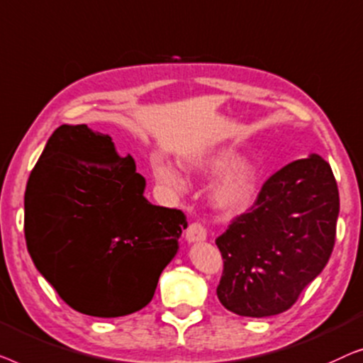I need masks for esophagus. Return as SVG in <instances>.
Returning <instances> with one entry per match:
<instances>
[{"label": "esophagus", "mask_w": 363, "mask_h": 363, "mask_svg": "<svg viewBox=\"0 0 363 363\" xmlns=\"http://www.w3.org/2000/svg\"><path fill=\"white\" fill-rule=\"evenodd\" d=\"M207 238V230L203 228L199 222H194L187 227L186 230V240L189 243H196V242H203Z\"/></svg>", "instance_id": "34e87169"}]
</instances>
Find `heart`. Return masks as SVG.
Returning a JSON list of instances; mask_svg holds the SVG:
<instances>
[{
  "instance_id": "b5f03b06",
  "label": "heart",
  "mask_w": 363,
  "mask_h": 363,
  "mask_svg": "<svg viewBox=\"0 0 363 363\" xmlns=\"http://www.w3.org/2000/svg\"><path fill=\"white\" fill-rule=\"evenodd\" d=\"M187 166L197 172H211V174L228 169L212 189L213 206L230 216L247 211L250 207L257 192L258 174L250 162H238L237 151L230 147H222L217 151L203 152V155L191 157ZM155 174L167 186L179 187L182 184L179 172L167 162L155 164Z\"/></svg>"
}]
</instances>
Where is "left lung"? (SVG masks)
<instances>
[{"label": "left lung", "mask_w": 363, "mask_h": 363, "mask_svg": "<svg viewBox=\"0 0 363 363\" xmlns=\"http://www.w3.org/2000/svg\"><path fill=\"white\" fill-rule=\"evenodd\" d=\"M339 189L318 155L289 162L216 240L223 258L217 296L245 318L288 311L328 264L335 243Z\"/></svg>", "instance_id": "obj_1"}]
</instances>
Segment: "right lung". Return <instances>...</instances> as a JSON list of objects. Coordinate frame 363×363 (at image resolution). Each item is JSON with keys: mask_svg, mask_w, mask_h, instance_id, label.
Instances as JSON below:
<instances>
[{"mask_svg": "<svg viewBox=\"0 0 363 363\" xmlns=\"http://www.w3.org/2000/svg\"><path fill=\"white\" fill-rule=\"evenodd\" d=\"M135 160L108 135L62 125L24 194V237L38 272L70 308L120 318L150 304L187 220L152 206Z\"/></svg>", "mask_w": 363, "mask_h": 363, "instance_id": "1", "label": "right lung"}]
</instances>
